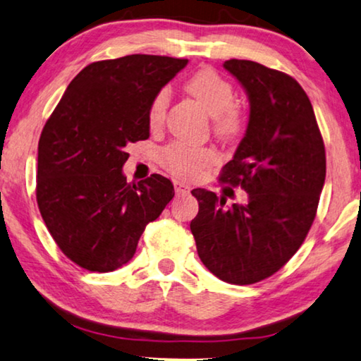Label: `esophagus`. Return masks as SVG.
Segmentation results:
<instances>
[{
    "label": "esophagus",
    "instance_id": "obj_1",
    "mask_svg": "<svg viewBox=\"0 0 361 361\" xmlns=\"http://www.w3.org/2000/svg\"><path fill=\"white\" fill-rule=\"evenodd\" d=\"M174 190L177 195L187 193L188 190H190V187H188L185 182H182V180H174Z\"/></svg>",
    "mask_w": 361,
    "mask_h": 361
}]
</instances>
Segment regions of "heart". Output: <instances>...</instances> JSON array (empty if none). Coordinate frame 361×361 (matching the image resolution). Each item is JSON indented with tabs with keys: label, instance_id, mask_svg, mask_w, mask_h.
<instances>
[{
	"label": "heart",
	"instance_id": "b5f03b06",
	"mask_svg": "<svg viewBox=\"0 0 361 361\" xmlns=\"http://www.w3.org/2000/svg\"><path fill=\"white\" fill-rule=\"evenodd\" d=\"M185 90L197 100L206 114L212 118V131L217 137L230 142L243 133L245 116L236 109L235 90L232 82L211 68H203L192 75L185 82ZM169 91H159L153 97L149 110V121L157 126L163 121L168 107ZM164 164L177 176L192 177L214 161V152L209 149H197L182 144L169 145L163 153Z\"/></svg>",
	"mask_w": 361,
	"mask_h": 361
}]
</instances>
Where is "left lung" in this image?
Listing matches in <instances>:
<instances>
[{
  "label": "left lung",
  "mask_w": 361,
  "mask_h": 361,
  "mask_svg": "<svg viewBox=\"0 0 361 361\" xmlns=\"http://www.w3.org/2000/svg\"><path fill=\"white\" fill-rule=\"evenodd\" d=\"M224 68L245 87L250 120L221 180L241 187L246 204L226 206L214 192L195 188L190 222L198 256L232 285H252L279 271L314 224L326 176L324 144L305 91L291 76L252 61Z\"/></svg>",
  "instance_id": "left-lung-1"
}]
</instances>
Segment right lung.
<instances>
[{"label": "right lung", "instance_id": "add662e5", "mask_svg": "<svg viewBox=\"0 0 361 361\" xmlns=\"http://www.w3.org/2000/svg\"><path fill=\"white\" fill-rule=\"evenodd\" d=\"M187 59L133 54L92 62L65 90L38 142L37 202L61 251L90 271L129 262L147 224L174 197L152 174L126 182V145L150 135L153 97Z\"/></svg>", "mask_w": 361, "mask_h": 361}]
</instances>
